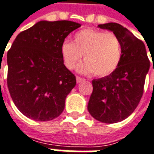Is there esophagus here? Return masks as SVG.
I'll list each match as a JSON object with an SVG mask.
<instances>
[{
  "instance_id": "obj_1",
  "label": "esophagus",
  "mask_w": 154,
  "mask_h": 154,
  "mask_svg": "<svg viewBox=\"0 0 154 154\" xmlns=\"http://www.w3.org/2000/svg\"><path fill=\"white\" fill-rule=\"evenodd\" d=\"M76 79H77V83H80V82H82L85 81V79H84V78H82V77H76Z\"/></svg>"
}]
</instances>
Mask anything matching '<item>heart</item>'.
Masks as SVG:
<instances>
[{"label": "heart", "mask_w": 154, "mask_h": 154, "mask_svg": "<svg viewBox=\"0 0 154 154\" xmlns=\"http://www.w3.org/2000/svg\"><path fill=\"white\" fill-rule=\"evenodd\" d=\"M60 53L65 66L70 70L76 67L83 55L86 61L78 66V72L105 77L115 72L121 63L122 43L113 32L84 29L75 33L73 43H62Z\"/></svg>", "instance_id": "b5f03b06"}]
</instances>
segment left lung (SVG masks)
Returning <instances> with one entry per match:
<instances>
[{
    "label": "left lung",
    "mask_w": 154,
    "mask_h": 154,
    "mask_svg": "<svg viewBox=\"0 0 154 154\" xmlns=\"http://www.w3.org/2000/svg\"><path fill=\"white\" fill-rule=\"evenodd\" d=\"M98 27L116 33L122 43L119 66L109 76L93 80V93L88 104V110L94 119L111 124L126 119L137 107L150 61L143 42L127 29L116 23Z\"/></svg>",
    "instance_id": "1"
}]
</instances>
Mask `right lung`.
Listing matches in <instances>:
<instances>
[{
  "label": "right lung",
  "instance_id": "add662e5",
  "mask_svg": "<svg viewBox=\"0 0 154 154\" xmlns=\"http://www.w3.org/2000/svg\"><path fill=\"white\" fill-rule=\"evenodd\" d=\"M72 21H40L17 36L7 52V87L25 116L51 121L63 112L76 77L64 65L60 46L73 30Z\"/></svg>",
  "mask_w": 154,
  "mask_h": 154
}]
</instances>
